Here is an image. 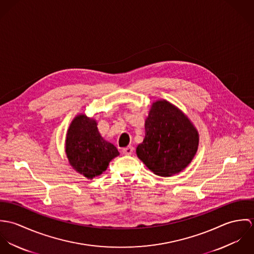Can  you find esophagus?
I'll use <instances>...</instances> for the list:
<instances>
[{
  "label": "esophagus",
  "mask_w": 254,
  "mask_h": 254,
  "mask_svg": "<svg viewBox=\"0 0 254 254\" xmlns=\"http://www.w3.org/2000/svg\"><path fill=\"white\" fill-rule=\"evenodd\" d=\"M133 150H134L133 146L129 145V146H127V147H125V148H123V149H122V152H123L125 155H131V154L133 153Z\"/></svg>",
  "instance_id": "34e87169"
}]
</instances>
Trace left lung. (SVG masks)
Instances as JSON below:
<instances>
[{"label": "left lung", "mask_w": 254, "mask_h": 254, "mask_svg": "<svg viewBox=\"0 0 254 254\" xmlns=\"http://www.w3.org/2000/svg\"><path fill=\"white\" fill-rule=\"evenodd\" d=\"M145 138L136 152L155 175L170 177L193 159L199 135L190 118L166 100L152 103L145 120Z\"/></svg>", "instance_id": "left-lung-1"}]
</instances>
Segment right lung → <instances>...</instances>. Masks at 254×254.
<instances>
[{"instance_id": "obj_1", "label": "right lung", "mask_w": 254, "mask_h": 254, "mask_svg": "<svg viewBox=\"0 0 254 254\" xmlns=\"http://www.w3.org/2000/svg\"><path fill=\"white\" fill-rule=\"evenodd\" d=\"M65 154L77 173L93 179L108 169L109 162L119 155V151L102 137L96 119L79 113L66 133Z\"/></svg>"}]
</instances>
